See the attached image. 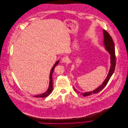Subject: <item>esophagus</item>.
<instances>
[{
  "instance_id": "esophagus-1",
  "label": "esophagus",
  "mask_w": 128,
  "mask_h": 128,
  "mask_svg": "<svg viewBox=\"0 0 128 128\" xmlns=\"http://www.w3.org/2000/svg\"><path fill=\"white\" fill-rule=\"evenodd\" d=\"M68 58L65 57V56L63 57V58H62V62H64V63L68 62Z\"/></svg>"
}]
</instances>
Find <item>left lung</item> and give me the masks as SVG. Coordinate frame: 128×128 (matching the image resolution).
<instances>
[{
    "label": "left lung",
    "instance_id": "1",
    "mask_svg": "<svg viewBox=\"0 0 128 128\" xmlns=\"http://www.w3.org/2000/svg\"><path fill=\"white\" fill-rule=\"evenodd\" d=\"M103 33H104V45L106 50L109 53V54L110 55V58L111 65L110 67V71L108 74V76L106 79L104 80L103 83L101 84V85H100L95 90H94L92 91L81 92L82 95H83L84 96L91 95L93 94H96L100 91L102 89H103L108 84V82L110 80V77L112 75L115 70V68L116 65V58H115L114 44L113 41L112 37L106 30H103ZM73 89L74 91L80 93V92L78 91L74 87H73Z\"/></svg>",
    "mask_w": 128,
    "mask_h": 128
}]
</instances>
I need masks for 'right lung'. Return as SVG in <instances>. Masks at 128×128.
Returning <instances> with one entry per match:
<instances>
[{
    "label": "right lung",
    "instance_id": "right-lung-1",
    "mask_svg": "<svg viewBox=\"0 0 128 128\" xmlns=\"http://www.w3.org/2000/svg\"><path fill=\"white\" fill-rule=\"evenodd\" d=\"M59 62V60H58L56 63L54 65V66H53L51 72L50 73V76H49V78H50V82H49V87L48 89H47V90L45 92H43L41 94H37L36 96H34L36 97V98H45L47 97V96H48L53 91V78H52V74L53 73L54 68L56 67V66L58 65V64Z\"/></svg>",
    "mask_w": 128,
    "mask_h": 128
}]
</instances>
